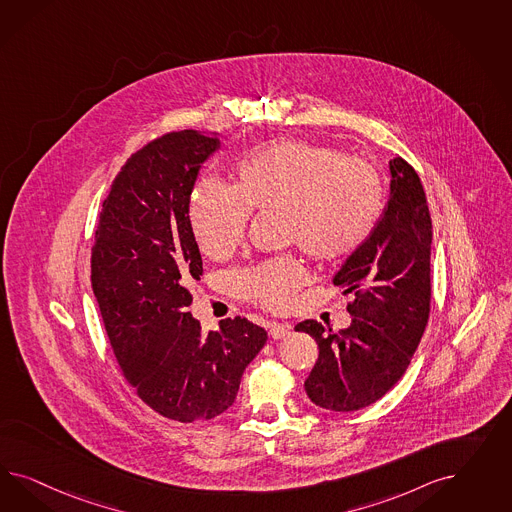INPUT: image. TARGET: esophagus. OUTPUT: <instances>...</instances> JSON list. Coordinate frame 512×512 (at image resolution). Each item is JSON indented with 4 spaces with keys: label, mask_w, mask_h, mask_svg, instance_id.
Returning <instances> with one entry per match:
<instances>
[{
    "label": "esophagus",
    "mask_w": 512,
    "mask_h": 512,
    "mask_svg": "<svg viewBox=\"0 0 512 512\" xmlns=\"http://www.w3.org/2000/svg\"><path fill=\"white\" fill-rule=\"evenodd\" d=\"M268 332L274 340H281V338H287L291 334V325L287 323H272L268 326Z\"/></svg>",
    "instance_id": "1"
}]
</instances>
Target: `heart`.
Masks as SVG:
<instances>
[{
  "instance_id": "1",
  "label": "heart",
  "mask_w": 512,
  "mask_h": 512,
  "mask_svg": "<svg viewBox=\"0 0 512 512\" xmlns=\"http://www.w3.org/2000/svg\"><path fill=\"white\" fill-rule=\"evenodd\" d=\"M251 210L285 217L287 242L319 261L357 251L383 210V184L362 159L326 144L278 140L249 152L236 186L206 178L189 204L193 234L212 259L242 244ZM304 283V268L281 255L236 274L238 293L266 310H283Z\"/></svg>"
}]
</instances>
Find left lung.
Listing matches in <instances>:
<instances>
[{"mask_svg": "<svg viewBox=\"0 0 512 512\" xmlns=\"http://www.w3.org/2000/svg\"><path fill=\"white\" fill-rule=\"evenodd\" d=\"M388 169L383 216L332 279L355 295L347 306L351 325L340 332L313 319L295 326L319 347L306 394L330 411H357L383 398L402 379L430 317L432 217L424 187L402 157Z\"/></svg>", "mask_w": 512, "mask_h": 512, "instance_id": "8db88e82", "label": "left lung"}]
</instances>
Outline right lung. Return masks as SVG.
<instances>
[{
  "mask_svg": "<svg viewBox=\"0 0 512 512\" xmlns=\"http://www.w3.org/2000/svg\"><path fill=\"white\" fill-rule=\"evenodd\" d=\"M219 144L216 133L184 129L137 150L110 186L92 248L93 295L125 379L178 422L227 411L268 338L244 317L204 334L187 311V285L202 276L189 199Z\"/></svg>",
  "mask_w": 512,
  "mask_h": 512,
  "instance_id": "1",
  "label": "right lung"
}]
</instances>
